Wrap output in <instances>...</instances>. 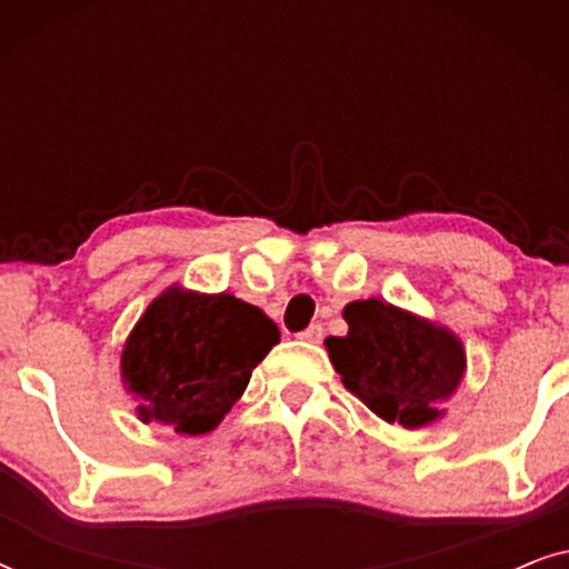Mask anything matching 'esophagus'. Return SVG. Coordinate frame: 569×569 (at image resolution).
Listing matches in <instances>:
<instances>
[{"instance_id":"34e87169","label":"esophagus","mask_w":569,"mask_h":569,"mask_svg":"<svg viewBox=\"0 0 569 569\" xmlns=\"http://www.w3.org/2000/svg\"><path fill=\"white\" fill-rule=\"evenodd\" d=\"M302 341H308V345H318V341L323 339V326L321 323H310L306 331L300 333Z\"/></svg>"}]
</instances>
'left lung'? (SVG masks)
Listing matches in <instances>:
<instances>
[{"label":"left lung","instance_id":"left-lung-1","mask_svg":"<svg viewBox=\"0 0 569 569\" xmlns=\"http://www.w3.org/2000/svg\"><path fill=\"white\" fill-rule=\"evenodd\" d=\"M349 331L329 337L331 365L347 391L388 425H435L466 376V349L440 326L391 302L368 298L345 306Z\"/></svg>","mask_w":569,"mask_h":569}]
</instances>
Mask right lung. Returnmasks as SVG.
I'll use <instances>...</instances> for the list:
<instances>
[{"mask_svg": "<svg viewBox=\"0 0 569 569\" xmlns=\"http://www.w3.org/2000/svg\"><path fill=\"white\" fill-rule=\"evenodd\" d=\"M277 341V323L251 302L170 284L123 341L121 383L139 422L197 438L222 422Z\"/></svg>", "mask_w": 569, "mask_h": 569, "instance_id": "add662e5", "label": "right lung"}]
</instances>
